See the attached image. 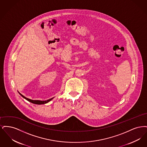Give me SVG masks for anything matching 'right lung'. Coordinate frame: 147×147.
<instances>
[{"label":"right lung","instance_id":"add662e5","mask_svg":"<svg viewBox=\"0 0 147 147\" xmlns=\"http://www.w3.org/2000/svg\"><path fill=\"white\" fill-rule=\"evenodd\" d=\"M19 94L21 95V96H22L23 98H25L26 100H27L28 101H30V102H32V103H33V104H38V105H41V104H46V103H47L48 102L50 101L53 98H50L49 100H46V101L32 100H31V99H30V98H28L25 97L24 95H22L20 93H19Z\"/></svg>","mask_w":147,"mask_h":147}]
</instances>
